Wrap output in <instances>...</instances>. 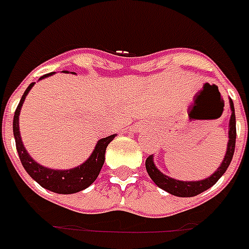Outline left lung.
Returning a JSON list of instances; mask_svg holds the SVG:
<instances>
[{"label": "left lung", "instance_id": "8db88e82", "mask_svg": "<svg viewBox=\"0 0 249 249\" xmlns=\"http://www.w3.org/2000/svg\"><path fill=\"white\" fill-rule=\"evenodd\" d=\"M230 108H231V118H230V130H229V144L228 150H226L225 158L222 160L221 166L218 167V170L214 172L211 178H206L202 181H178L175 178H171L166 175H163L160 171L154 166L153 163V157L149 156L145 160V167L148 171L149 176L152 178L159 188L166 190L167 193H170L172 196H198L200 193H203L204 190L210 189L211 186H213L218 181V178H221L222 175L225 174V171L228 170L229 164L231 162L232 156H234V150H235V139H236V126H235V113H234V104L230 100Z\"/></svg>", "mask_w": 249, "mask_h": 249}]
</instances>
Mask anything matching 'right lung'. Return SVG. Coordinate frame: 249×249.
Masks as SVG:
<instances>
[{
	"label": "right lung",
	"instance_id": "1",
	"mask_svg": "<svg viewBox=\"0 0 249 249\" xmlns=\"http://www.w3.org/2000/svg\"><path fill=\"white\" fill-rule=\"evenodd\" d=\"M53 73L45 74L43 77H41V79ZM32 86H33V83L29 85L27 90L24 91V95L21 96L20 103L17 107V110L14 114V137H15L17 150L21 164L32 178H35L42 188L47 189L50 192L59 193V194H73V193L81 192L83 189L89 188L100 174L101 167L104 164L107 146L114 139L115 135H110V136L99 140L96 148H95L90 158L87 159L83 164L75 167V168H71V170H50V168H46L38 163H36L24 148L23 142H21L20 131H19V114H20L21 105H23L24 99L28 95Z\"/></svg>",
	"mask_w": 249,
	"mask_h": 249
}]
</instances>
